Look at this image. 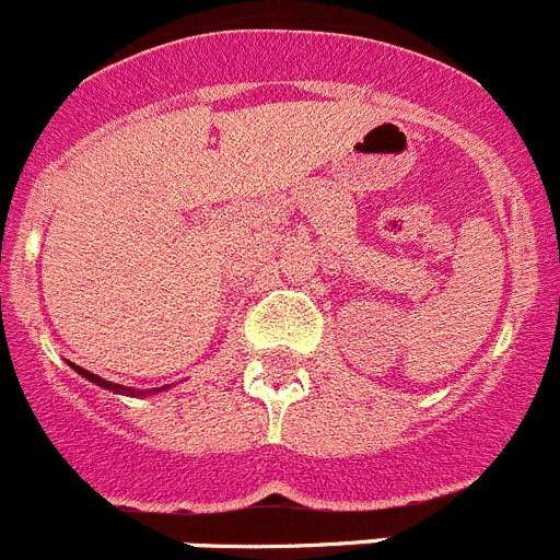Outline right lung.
<instances>
[{
	"label": "right lung",
	"instance_id": "obj_1",
	"mask_svg": "<svg viewBox=\"0 0 560 560\" xmlns=\"http://www.w3.org/2000/svg\"><path fill=\"white\" fill-rule=\"evenodd\" d=\"M69 365H72V368H74V371H78V374H80V376H85V380H89V382H94V385L105 387V390H114V393H125V396H144V393H155V390H164V387H153V390H136V387H122V385H114V382L103 380V376L92 374V371H85V368L74 365V362H69Z\"/></svg>",
	"mask_w": 560,
	"mask_h": 560
}]
</instances>
